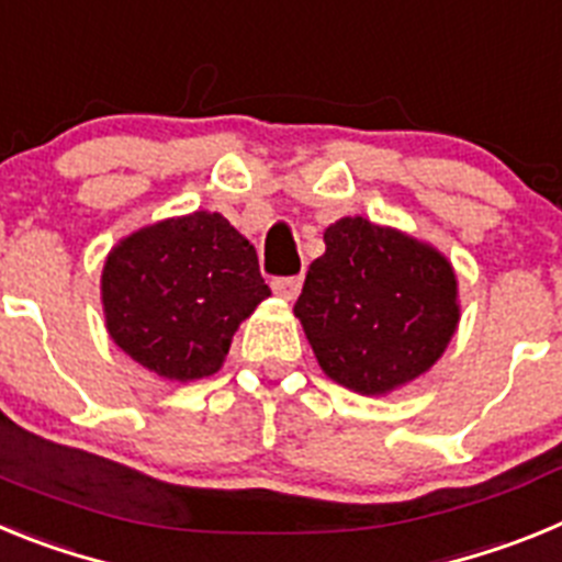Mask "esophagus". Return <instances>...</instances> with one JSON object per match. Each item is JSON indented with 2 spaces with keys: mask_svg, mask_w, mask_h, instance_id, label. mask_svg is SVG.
<instances>
[{
  "mask_svg": "<svg viewBox=\"0 0 562 562\" xmlns=\"http://www.w3.org/2000/svg\"><path fill=\"white\" fill-rule=\"evenodd\" d=\"M301 276H286V278H272V292L284 301H295L297 292H301Z\"/></svg>",
  "mask_w": 562,
  "mask_h": 562,
  "instance_id": "esophagus-1",
  "label": "esophagus"
}]
</instances>
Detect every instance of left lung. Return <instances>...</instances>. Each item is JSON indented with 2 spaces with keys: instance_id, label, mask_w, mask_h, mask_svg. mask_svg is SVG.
I'll use <instances>...</instances> for the list:
<instances>
[{
  "instance_id": "obj_1",
  "label": "left lung",
  "mask_w": 562,
  "mask_h": 562,
  "mask_svg": "<svg viewBox=\"0 0 562 562\" xmlns=\"http://www.w3.org/2000/svg\"><path fill=\"white\" fill-rule=\"evenodd\" d=\"M324 241L295 317L326 376L374 396L425 374L459 326L453 265L419 238L362 216H342Z\"/></svg>"
}]
</instances>
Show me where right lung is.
Returning a JSON list of instances; mask_svg holds the SVG:
<instances>
[{
	"label": "right lung",
	"instance_id": "right-lung-1",
	"mask_svg": "<svg viewBox=\"0 0 562 562\" xmlns=\"http://www.w3.org/2000/svg\"><path fill=\"white\" fill-rule=\"evenodd\" d=\"M267 295L256 247L211 211L140 227L112 247L101 276L109 337L177 382L216 374L238 324Z\"/></svg>",
	"mask_w": 562,
	"mask_h": 562
}]
</instances>
